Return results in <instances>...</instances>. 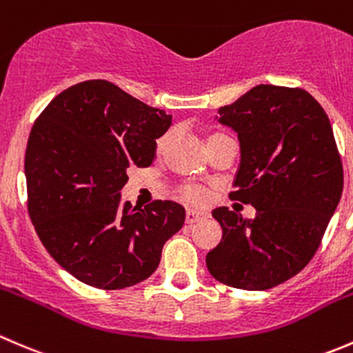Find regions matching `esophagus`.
I'll return each instance as SVG.
<instances>
[{"instance_id": "esophagus-1", "label": "esophagus", "mask_w": 353, "mask_h": 353, "mask_svg": "<svg viewBox=\"0 0 353 353\" xmlns=\"http://www.w3.org/2000/svg\"><path fill=\"white\" fill-rule=\"evenodd\" d=\"M205 214L201 211H194V209H188L187 211V216H185V219H187L188 225H194V223L201 221V219H204Z\"/></svg>"}]
</instances>
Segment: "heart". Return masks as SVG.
<instances>
[{
	"instance_id": "1",
	"label": "heart",
	"mask_w": 353,
	"mask_h": 353,
	"mask_svg": "<svg viewBox=\"0 0 353 353\" xmlns=\"http://www.w3.org/2000/svg\"><path fill=\"white\" fill-rule=\"evenodd\" d=\"M216 137V135H211L209 139ZM170 135H165V137L159 139V148H165L166 142H168ZM181 199L187 202H190V204H201V202L205 201V190L201 187V185H185L183 188H181Z\"/></svg>"
}]
</instances>
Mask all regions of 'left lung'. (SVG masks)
I'll list each match as a JSON object with an SVG mask.
<instances>
[{"instance_id":"8db88e82","label":"left lung","mask_w":353,"mask_h":353,"mask_svg":"<svg viewBox=\"0 0 353 353\" xmlns=\"http://www.w3.org/2000/svg\"><path fill=\"white\" fill-rule=\"evenodd\" d=\"M216 118L240 142L230 197L254 205L256 218L214 209L223 236L205 264L228 287L268 290L309 264L336 211L343 166L333 128L307 90L268 83L219 108Z\"/></svg>"}]
</instances>
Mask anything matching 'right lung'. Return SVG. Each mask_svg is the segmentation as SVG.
Listing matches in <instances>:
<instances>
[{
    "mask_svg": "<svg viewBox=\"0 0 353 353\" xmlns=\"http://www.w3.org/2000/svg\"><path fill=\"white\" fill-rule=\"evenodd\" d=\"M172 114L108 80L58 94L39 114L26 151L27 208L50 256L73 278L103 290L137 285L159 266L183 226V205L121 202L128 168L149 166Z\"/></svg>",
    "mask_w": 353,
    "mask_h": 353,
    "instance_id": "right-lung-1",
    "label": "right lung"
}]
</instances>
